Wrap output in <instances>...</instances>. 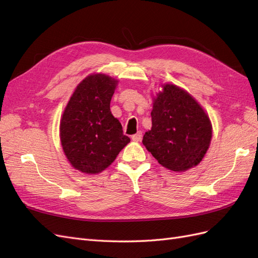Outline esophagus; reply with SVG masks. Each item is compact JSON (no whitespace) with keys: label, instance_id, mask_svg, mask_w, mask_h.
Returning <instances> with one entry per match:
<instances>
[{"label":"esophagus","instance_id":"1","mask_svg":"<svg viewBox=\"0 0 258 258\" xmlns=\"http://www.w3.org/2000/svg\"><path fill=\"white\" fill-rule=\"evenodd\" d=\"M131 139L134 140L135 142H140L142 140V132L141 131H139V132H137L136 135H134L131 137Z\"/></svg>","mask_w":258,"mask_h":258}]
</instances>
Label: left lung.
I'll return each instance as SVG.
<instances>
[{
    "instance_id": "8db88e82",
    "label": "left lung",
    "mask_w": 258,
    "mask_h": 258,
    "mask_svg": "<svg viewBox=\"0 0 258 258\" xmlns=\"http://www.w3.org/2000/svg\"><path fill=\"white\" fill-rule=\"evenodd\" d=\"M161 88L153 97L152 128L142 143L162 167L184 172L204 159L212 139V123L186 90L174 84H163Z\"/></svg>"
}]
</instances>
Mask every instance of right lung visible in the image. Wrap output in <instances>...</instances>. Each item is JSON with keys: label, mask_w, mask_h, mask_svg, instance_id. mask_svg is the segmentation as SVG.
I'll return each mask as SVG.
<instances>
[{"label": "right lung", "mask_w": 258, "mask_h": 258, "mask_svg": "<svg viewBox=\"0 0 258 258\" xmlns=\"http://www.w3.org/2000/svg\"><path fill=\"white\" fill-rule=\"evenodd\" d=\"M118 81L102 73L88 75L76 86L60 119V141L75 170L102 172L130 139L110 110Z\"/></svg>", "instance_id": "right-lung-1"}]
</instances>
